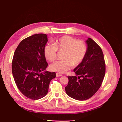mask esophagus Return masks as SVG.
Returning a JSON list of instances; mask_svg holds the SVG:
<instances>
[{"mask_svg": "<svg viewBox=\"0 0 122 122\" xmlns=\"http://www.w3.org/2000/svg\"><path fill=\"white\" fill-rule=\"evenodd\" d=\"M56 76H57V77H59V76H61L63 75H62L61 74H60V73H56Z\"/></svg>", "mask_w": 122, "mask_h": 122, "instance_id": "obj_1", "label": "esophagus"}]
</instances>
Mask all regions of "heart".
<instances>
[{"mask_svg": "<svg viewBox=\"0 0 122 122\" xmlns=\"http://www.w3.org/2000/svg\"><path fill=\"white\" fill-rule=\"evenodd\" d=\"M54 45H47L44 50L46 58L50 61L57 58V50L64 51L63 59L52 64L50 68L52 71L64 73L73 66L80 64L83 59L86 52V46L83 41H76L75 38L65 36L56 40Z\"/></svg>", "mask_w": 122, "mask_h": 122, "instance_id": "obj_1", "label": "heart"}]
</instances>
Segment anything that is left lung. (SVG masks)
I'll return each instance as SVG.
<instances>
[{
    "mask_svg": "<svg viewBox=\"0 0 122 122\" xmlns=\"http://www.w3.org/2000/svg\"><path fill=\"white\" fill-rule=\"evenodd\" d=\"M85 42L87 49L84 57L73 69L76 76H68L69 82L65 87L68 96L81 101L89 99L99 90L106 71L102 49L90 38Z\"/></svg>",
    "mask_w": 122,
    "mask_h": 122,
    "instance_id": "left-lung-1",
    "label": "left lung"
}]
</instances>
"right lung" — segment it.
I'll list each match as a JSON object with an SVG mask.
<instances>
[{"mask_svg": "<svg viewBox=\"0 0 122 122\" xmlns=\"http://www.w3.org/2000/svg\"><path fill=\"white\" fill-rule=\"evenodd\" d=\"M48 39L46 34H35L23 40L15 51L12 65L17 88L26 97L39 99L47 94L55 72L46 71L47 63L44 54Z\"/></svg>", "mask_w": 122, "mask_h": 122, "instance_id": "obj_1", "label": "right lung"}]
</instances>
